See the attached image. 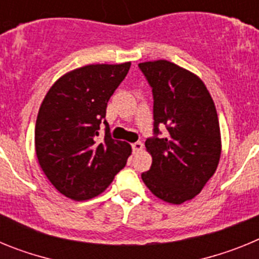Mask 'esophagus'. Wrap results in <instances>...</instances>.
I'll return each mask as SVG.
<instances>
[{
  "instance_id": "esophagus-1",
  "label": "esophagus",
  "mask_w": 259,
  "mask_h": 259,
  "mask_svg": "<svg viewBox=\"0 0 259 259\" xmlns=\"http://www.w3.org/2000/svg\"><path fill=\"white\" fill-rule=\"evenodd\" d=\"M143 148H144V145L141 141H136V143L132 144V150H134V153L140 152V150H143Z\"/></svg>"
}]
</instances>
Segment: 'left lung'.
Wrapping results in <instances>:
<instances>
[{"label": "left lung", "mask_w": 259, "mask_h": 259, "mask_svg": "<svg viewBox=\"0 0 259 259\" xmlns=\"http://www.w3.org/2000/svg\"><path fill=\"white\" fill-rule=\"evenodd\" d=\"M139 67L154 100V136L145 141L153 162L141 178L154 196L179 205L196 197L218 167V114L203 81L191 71L166 59ZM159 126L166 127L164 138L159 137Z\"/></svg>", "instance_id": "left-lung-1"}]
</instances>
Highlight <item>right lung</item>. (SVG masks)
<instances>
[{
  "instance_id": "add662e5",
  "label": "right lung",
  "mask_w": 259,
  "mask_h": 259,
  "mask_svg": "<svg viewBox=\"0 0 259 259\" xmlns=\"http://www.w3.org/2000/svg\"><path fill=\"white\" fill-rule=\"evenodd\" d=\"M131 62L88 65L53 84L37 114L35 148L38 164L57 191L75 201L105 191L131 155V145L110 136L106 107ZM105 137L97 139L99 124Z\"/></svg>"
}]
</instances>
